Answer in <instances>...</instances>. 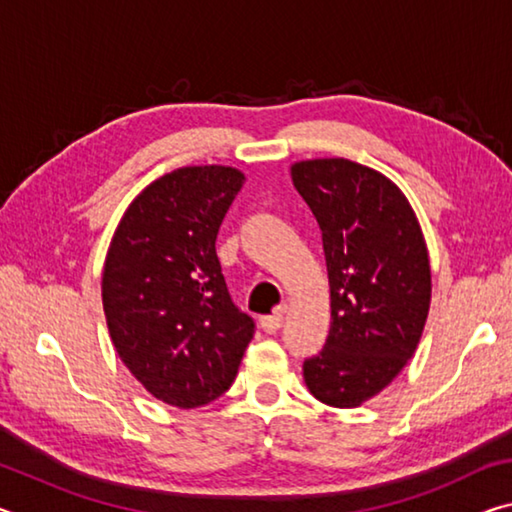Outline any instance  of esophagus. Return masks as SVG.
<instances>
[{"instance_id": "obj_1", "label": "esophagus", "mask_w": 512, "mask_h": 512, "mask_svg": "<svg viewBox=\"0 0 512 512\" xmlns=\"http://www.w3.org/2000/svg\"><path fill=\"white\" fill-rule=\"evenodd\" d=\"M282 323H284V316L280 314V311H277V314H271V316H262V318H259V327H262L266 334H275L277 329L282 327Z\"/></svg>"}]
</instances>
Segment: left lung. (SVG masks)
I'll use <instances>...</instances> for the list:
<instances>
[{
	"label": "left lung",
	"instance_id": "left-lung-1",
	"mask_svg": "<svg viewBox=\"0 0 512 512\" xmlns=\"http://www.w3.org/2000/svg\"><path fill=\"white\" fill-rule=\"evenodd\" d=\"M291 180L323 232L332 323L302 363L309 393L354 409L384 391L418 348L431 268L409 198L391 178L345 158L291 164Z\"/></svg>",
	"mask_w": 512,
	"mask_h": 512
}]
</instances>
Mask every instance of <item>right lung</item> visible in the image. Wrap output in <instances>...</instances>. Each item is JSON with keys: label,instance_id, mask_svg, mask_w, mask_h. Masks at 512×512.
<instances>
[{"label": "right lung", "instance_id": "right-lung-1", "mask_svg": "<svg viewBox=\"0 0 512 512\" xmlns=\"http://www.w3.org/2000/svg\"><path fill=\"white\" fill-rule=\"evenodd\" d=\"M244 183L221 164L164 173L126 207L103 264V311L119 359L155 400L178 409L228 391L255 334L214 248Z\"/></svg>", "mask_w": 512, "mask_h": 512}]
</instances>
